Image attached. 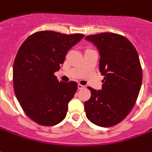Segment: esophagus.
Instances as JSON below:
<instances>
[{"label": "esophagus", "instance_id": "34e87169", "mask_svg": "<svg viewBox=\"0 0 152 152\" xmlns=\"http://www.w3.org/2000/svg\"><path fill=\"white\" fill-rule=\"evenodd\" d=\"M78 89H82V88H84V86H83V85H82V84H80V83H78Z\"/></svg>", "mask_w": 152, "mask_h": 152}]
</instances>
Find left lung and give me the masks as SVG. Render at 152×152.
Listing matches in <instances>:
<instances>
[{
	"instance_id": "8db88e82",
	"label": "left lung",
	"mask_w": 152,
	"mask_h": 152,
	"mask_svg": "<svg viewBox=\"0 0 152 152\" xmlns=\"http://www.w3.org/2000/svg\"><path fill=\"white\" fill-rule=\"evenodd\" d=\"M99 52V71L104 76L102 89L91 87L84 102L86 116L101 127L115 126L135 105L142 83V69L135 47L123 36L112 32L87 36Z\"/></svg>"
}]
</instances>
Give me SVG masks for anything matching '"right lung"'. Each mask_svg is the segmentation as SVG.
Here are the masks:
<instances>
[{"label":"right lung","mask_w":152,"mask_h":152,"mask_svg":"<svg viewBox=\"0 0 152 152\" xmlns=\"http://www.w3.org/2000/svg\"><path fill=\"white\" fill-rule=\"evenodd\" d=\"M83 37L37 31L17 52L13 64L15 94L26 115L41 126H55L67 115L78 83L59 82L54 73L64 64L68 51Z\"/></svg>","instance_id":"1"}]
</instances>
